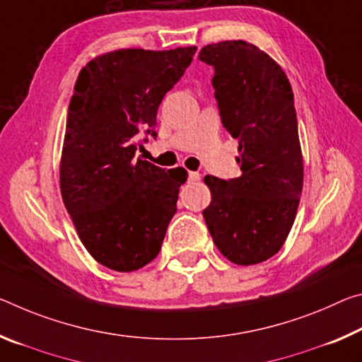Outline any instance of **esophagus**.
<instances>
[{
	"label": "esophagus",
	"mask_w": 362,
	"mask_h": 362,
	"mask_svg": "<svg viewBox=\"0 0 362 362\" xmlns=\"http://www.w3.org/2000/svg\"><path fill=\"white\" fill-rule=\"evenodd\" d=\"M202 179V175L198 172H188V182H198Z\"/></svg>",
	"instance_id": "1"
}]
</instances>
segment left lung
I'll return each mask as SVG.
<instances>
[{"label": "left lung", "instance_id": "left-lung-1", "mask_svg": "<svg viewBox=\"0 0 362 362\" xmlns=\"http://www.w3.org/2000/svg\"><path fill=\"white\" fill-rule=\"evenodd\" d=\"M199 59L214 67L221 120L238 140L242 175H206L203 211L217 250L238 266L272 257L293 226L303 190V154L293 91L284 69L243 40L206 45Z\"/></svg>", "mask_w": 362, "mask_h": 362}]
</instances>
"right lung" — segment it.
<instances>
[{"label": "right lung", "instance_id": "add662e5", "mask_svg": "<svg viewBox=\"0 0 362 362\" xmlns=\"http://www.w3.org/2000/svg\"><path fill=\"white\" fill-rule=\"evenodd\" d=\"M197 47L100 54L78 74L69 105L59 185L80 242L117 272L159 255L187 170L165 172L135 158L140 132L156 136L164 95L192 64Z\"/></svg>", "mask_w": 362, "mask_h": 362}]
</instances>
